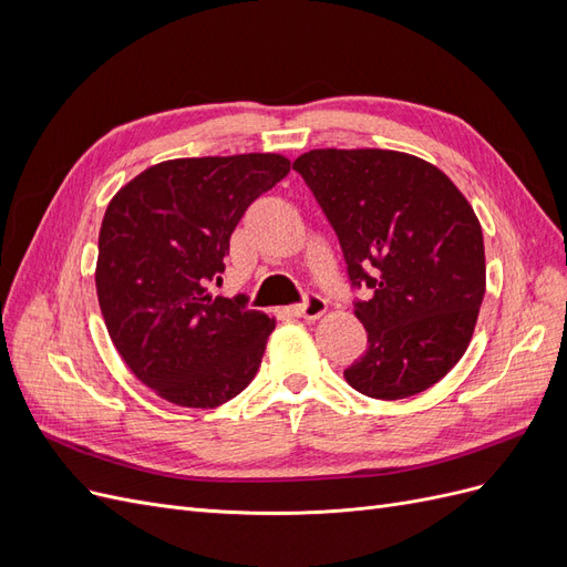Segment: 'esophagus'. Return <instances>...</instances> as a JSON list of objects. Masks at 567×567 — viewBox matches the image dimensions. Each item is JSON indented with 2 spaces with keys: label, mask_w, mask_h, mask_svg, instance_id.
<instances>
[{
  "label": "esophagus",
  "mask_w": 567,
  "mask_h": 567,
  "mask_svg": "<svg viewBox=\"0 0 567 567\" xmlns=\"http://www.w3.org/2000/svg\"><path fill=\"white\" fill-rule=\"evenodd\" d=\"M288 312L296 315V317H302V319H319L326 312V300L317 293H310L300 305L290 307Z\"/></svg>",
  "instance_id": "1"
}]
</instances>
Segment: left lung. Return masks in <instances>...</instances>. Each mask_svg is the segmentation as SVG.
Segmentation results:
<instances>
[{
  "label": "left lung",
  "instance_id": "left-lung-1",
  "mask_svg": "<svg viewBox=\"0 0 567 567\" xmlns=\"http://www.w3.org/2000/svg\"><path fill=\"white\" fill-rule=\"evenodd\" d=\"M333 227L367 350L346 381L373 400L435 385L466 352L485 298L483 229L431 163L383 148H317L293 163Z\"/></svg>",
  "mask_w": 567,
  "mask_h": 567
}]
</instances>
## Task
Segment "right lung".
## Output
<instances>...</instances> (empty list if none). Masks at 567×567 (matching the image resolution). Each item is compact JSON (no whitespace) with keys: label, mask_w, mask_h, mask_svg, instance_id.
<instances>
[{"label":"right lung","mask_w":567,"mask_h":567,"mask_svg":"<svg viewBox=\"0 0 567 567\" xmlns=\"http://www.w3.org/2000/svg\"><path fill=\"white\" fill-rule=\"evenodd\" d=\"M290 173L277 153L153 165L109 203L96 296L120 357L163 400L213 409L246 390L274 321L244 296L213 298L238 221Z\"/></svg>","instance_id":"add662e5"}]
</instances>
